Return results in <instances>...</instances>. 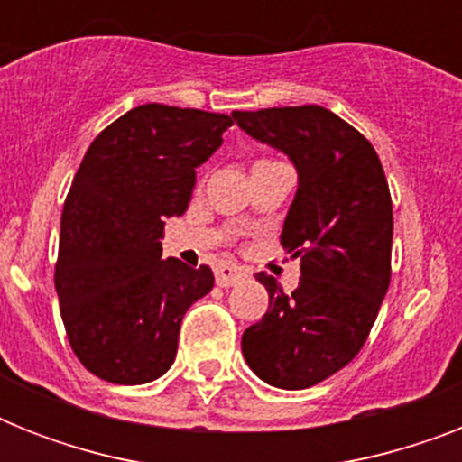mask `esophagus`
I'll return each mask as SVG.
<instances>
[{"instance_id":"1","label":"esophagus","mask_w":462,"mask_h":462,"mask_svg":"<svg viewBox=\"0 0 462 462\" xmlns=\"http://www.w3.org/2000/svg\"><path fill=\"white\" fill-rule=\"evenodd\" d=\"M245 278L246 271L242 266H237V263H220L216 268V282L220 288H230V285L245 281Z\"/></svg>"}]
</instances>
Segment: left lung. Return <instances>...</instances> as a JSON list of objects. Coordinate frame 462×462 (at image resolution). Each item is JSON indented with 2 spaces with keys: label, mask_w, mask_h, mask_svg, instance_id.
Returning <instances> with one entry per match:
<instances>
[{
  "label": "left lung",
  "mask_w": 462,
  "mask_h": 462,
  "mask_svg": "<svg viewBox=\"0 0 462 462\" xmlns=\"http://www.w3.org/2000/svg\"><path fill=\"white\" fill-rule=\"evenodd\" d=\"M300 174L281 245L302 261L300 288L256 273L268 311L242 336L252 372L275 388L316 386L357 357L391 282L393 206L374 146L321 105L232 112Z\"/></svg>",
  "instance_id": "8db88e82"
}]
</instances>
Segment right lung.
<instances>
[{
  "instance_id": "obj_1",
  "label": "right lung",
  "mask_w": 462,
  "mask_h": 462,
  "mask_svg": "<svg viewBox=\"0 0 462 462\" xmlns=\"http://www.w3.org/2000/svg\"><path fill=\"white\" fill-rule=\"evenodd\" d=\"M227 126L230 115L148 103L83 155L61 210L54 288L69 345L97 379L139 386L162 376L187 309L213 288L208 266L162 261L160 239Z\"/></svg>"
}]
</instances>
